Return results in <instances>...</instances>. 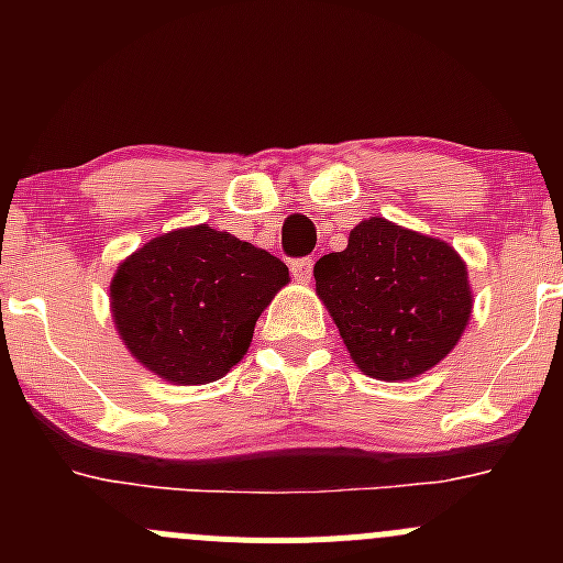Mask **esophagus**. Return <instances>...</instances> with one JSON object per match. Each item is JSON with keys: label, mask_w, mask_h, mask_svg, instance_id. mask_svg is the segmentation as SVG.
Here are the masks:
<instances>
[{"label": "esophagus", "mask_w": 563, "mask_h": 563, "mask_svg": "<svg viewBox=\"0 0 563 563\" xmlns=\"http://www.w3.org/2000/svg\"><path fill=\"white\" fill-rule=\"evenodd\" d=\"M291 275L297 280H310L313 277V258L310 255H302V258L291 261Z\"/></svg>", "instance_id": "1"}]
</instances>
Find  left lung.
I'll return each mask as SVG.
<instances>
[{
	"mask_svg": "<svg viewBox=\"0 0 563 563\" xmlns=\"http://www.w3.org/2000/svg\"><path fill=\"white\" fill-rule=\"evenodd\" d=\"M316 291L351 360L382 382H402L439 365L471 316L463 258L446 242L362 220L343 253L316 261Z\"/></svg>",
	"mask_w": 563,
	"mask_h": 563,
	"instance_id": "left-lung-1",
	"label": "left lung"
}]
</instances>
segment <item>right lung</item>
<instances>
[{
    "label": "right lung",
    "mask_w": 563,
    "mask_h": 563,
    "mask_svg": "<svg viewBox=\"0 0 563 563\" xmlns=\"http://www.w3.org/2000/svg\"><path fill=\"white\" fill-rule=\"evenodd\" d=\"M288 266L209 225L146 242L117 269L111 308L141 365L176 384H209L245 356Z\"/></svg>",
    "instance_id": "right-lung-1"
}]
</instances>
